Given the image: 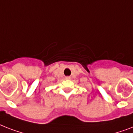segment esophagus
<instances>
[{
    "mask_svg": "<svg viewBox=\"0 0 133 133\" xmlns=\"http://www.w3.org/2000/svg\"><path fill=\"white\" fill-rule=\"evenodd\" d=\"M65 79H70L71 78H70V77H65Z\"/></svg>",
    "mask_w": 133,
    "mask_h": 133,
    "instance_id": "34e87169",
    "label": "esophagus"
}]
</instances>
